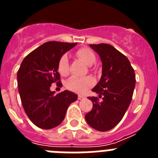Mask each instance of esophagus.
<instances>
[{
  "label": "esophagus",
  "mask_w": 158,
  "mask_h": 158,
  "mask_svg": "<svg viewBox=\"0 0 158 158\" xmlns=\"http://www.w3.org/2000/svg\"><path fill=\"white\" fill-rule=\"evenodd\" d=\"M84 98H85V96H82V95H78V96H77L78 100H82V99H84Z\"/></svg>",
  "instance_id": "34e87169"
}]
</instances>
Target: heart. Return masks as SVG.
I'll return each mask as SVG.
<instances>
[{"mask_svg": "<svg viewBox=\"0 0 158 158\" xmlns=\"http://www.w3.org/2000/svg\"><path fill=\"white\" fill-rule=\"evenodd\" d=\"M77 58L81 60L87 65H92L96 62V55L91 49L88 47H82L78 49L75 53ZM58 71L62 76H66L69 73V61L66 54H63L58 63ZM94 80L91 77H72L65 83V87L75 93H82L89 88L93 85Z\"/></svg>", "mask_w": 158, "mask_h": 158, "instance_id": "obj_1", "label": "heart"}]
</instances>
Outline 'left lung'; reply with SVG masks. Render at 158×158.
<instances>
[{
	"label": "left lung",
	"instance_id": "obj_1",
	"mask_svg": "<svg viewBox=\"0 0 158 158\" xmlns=\"http://www.w3.org/2000/svg\"><path fill=\"white\" fill-rule=\"evenodd\" d=\"M102 61V76L92 91L103 96L89 97L93 108L85 115L89 126L99 131L115 127L124 116L135 87V70L124 54L107 43L90 44Z\"/></svg>",
	"mask_w": 158,
	"mask_h": 158
}]
</instances>
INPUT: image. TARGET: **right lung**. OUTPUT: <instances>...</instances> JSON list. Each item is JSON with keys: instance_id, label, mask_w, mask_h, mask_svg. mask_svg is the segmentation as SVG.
Here are the masks:
<instances>
[{"instance_id": "obj_1", "label": "right lung", "mask_w": 158, "mask_h": 158, "mask_svg": "<svg viewBox=\"0 0 158 158\" xmlns=\"http://www.w3.org/2000/svg\"><path fill=\"white\" fill-rule=\"evenodd\" d=\"M77 43L51 41L27 54L17 73L18 90L25 112L33 123L42 129H52L62 123L69 104L77 95L68 90L55 94L53 83L62 87L58 63L60 58Z\"/></svg>"}]
</instances>
